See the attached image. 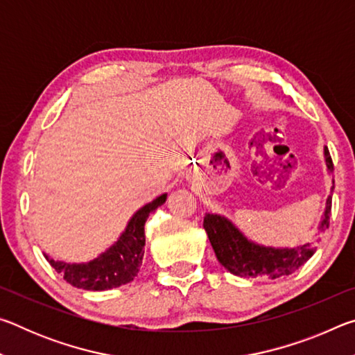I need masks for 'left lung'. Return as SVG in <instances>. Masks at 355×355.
Wrapping results in <instances>:
<instances>
[{
  "label": "left lung",
  "instance_id": "left-lung-1",
  "mask_svg": "<svg viewBox=\"0 0 355 355\" xmlns=\"http://www.w3.org/2000/svg\"><path fill=\"white\" fill-rule=\"evenodd\" d=\"M324 156H326L327 169L332 172L334 163L327 147L324 148ZM330 209H332V196H329L326 202V211L320 224V232L329 228ZM203 228L219 263L238 277H285L297 271L316 250L315 245L310 243L294 249H274L258 245L249 241L230 220L219 214H205Z\"/></svg>",
  "mask_w": 355,
  "mask_h": 355
}]
</instances>
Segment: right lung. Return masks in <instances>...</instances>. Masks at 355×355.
Segmentation results:
<instances>
[{"mask_svg":"<svg viewBox=\"0 0 355 355\" xmlns=\"http://www.w3.org/2000/svg\"><path fill=\"white\" fill-rule=\"evenodd\" d=\"M166 199L167 194L156 197L136 211L117 243L95 260L89 263H64L55 261L45 255L46 261L56 269V272L64 275L67 284L83 290L105 291L128 284L136 277L142 264L146 245L144 225L150 213L163 205Z\"/></svg>","mask_w":355,"mask_h":355,"instance_id":"right-lung-1","label":"right lung"}]
</instances>
